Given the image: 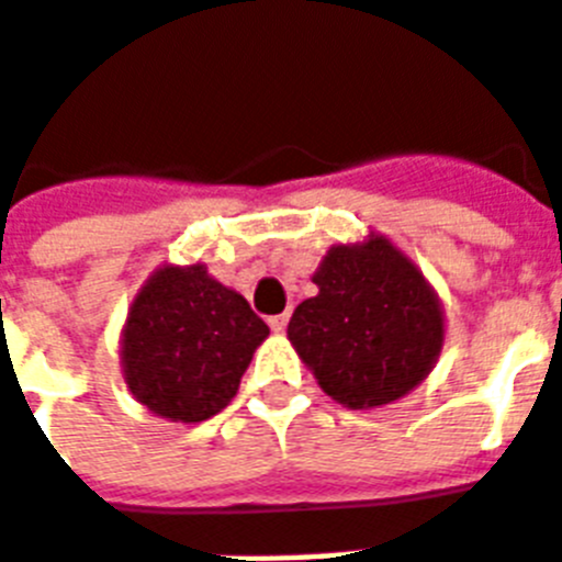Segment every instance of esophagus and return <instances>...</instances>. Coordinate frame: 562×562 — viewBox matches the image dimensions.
I'll return each instance as SVG.
<instances>
[{
  "label": "esophagus",
  "instance_id": "34e87169",
  "mask_svg": "<svg viewBox=\"0 0 562 562\" xmlns=\"http://www.w3.org/2000/svg\"><path fill=\"white\" fill-rule=\"evenodd\" d=\"M268 324H271L273 333H282V329L289 327V315H273V318H268Z\"/></svg>",
  "mask_w": 562,
  "mask_h": 562
}]
</instances>
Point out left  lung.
<instances>
[{"label": "left lung", "instance_id": "1", "mask_svg": "<svg viewBox=\"0 0 562 562\" xmlns=\"http://www.w3.org/2000/svg\"><path fill=\"white\" fill-rule=\"evenodd\" d=\"M318 294L289 321V341L348 409H376L427 380L445 345V310L422 268L385 235L333 244L312 273Z\"/></svg>", "mask_w": 562, "mask_h": 562}]
</instances>
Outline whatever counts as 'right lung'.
I'll return each instance as SVG.
<instances>
[{"mask_svg": "<svg viewBox=\"0 0 562 562\" xmlns=\"http://www.w3.org/2000/svg\"><path fill=\"white\" fill-rule=\"evenodd\" d=\"M268 333L250 303L203 262L161 265L128 306L120 336L123 380L158 418L205 422L233 401Z\"/></svg>", "mask_w": 562, "mask_h": 562, "instance_id": "right-lung-1", "label": "right lung"}]
</instances>
